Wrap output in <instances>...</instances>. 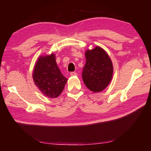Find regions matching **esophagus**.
Listing matches in <instances>:
<instances>
[{
	"label": "esophagus",
	"instance_id": "34e87169",
	"mask_svg": "<svg viewBox=\"0 0 151 151\" xmlns=\"http://www.w3.org/2000/svg\"><path fill=\"white\" fill-rule=\"evenodd\" d=\"M70 76H76L77 74V73L76 72H70Z\"/></svg>",
	"mask_w": 151,
	"mask_h": 151
}]
</instances>
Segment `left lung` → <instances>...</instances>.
<instances>
[{
    "instance_id": "8db88e82",
    "label": "left lung",
    "mask_w": 151,
    "mask_h": 151,
    "mask_svg": "<svg viewBox=\"0 0 151 151\" xmlns=\"http://www.w3.org/2000/svg\"><path fill=\"white\" fill-rule=\"evenodd\" d=\"M85 57L86 62L82 73L84 83L92 92H101L112 79L113 67L111 58L98 46L86 50Z\"/></svg>"
}]
</instances>
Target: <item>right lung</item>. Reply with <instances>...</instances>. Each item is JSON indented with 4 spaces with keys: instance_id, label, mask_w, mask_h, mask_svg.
Instances as JSON below:
<instances>
[{
    "instance_id": "obj_1",
    "label": "right lung",
    "mask_w": 151,
    "mask_h": 151,
    "mask_svg": "<svg viewBox=\"0 0 151 151\" xmlns=\"http://www.w3.org/2000/svg\"><path fill=\"white\" fill-rule=\"evenodd\" d=\"M33 79L41 92L50 98L60 96L67 82L58 67L53 53L39 57L33 68Z\"/></svg>"
}]
</instances>
